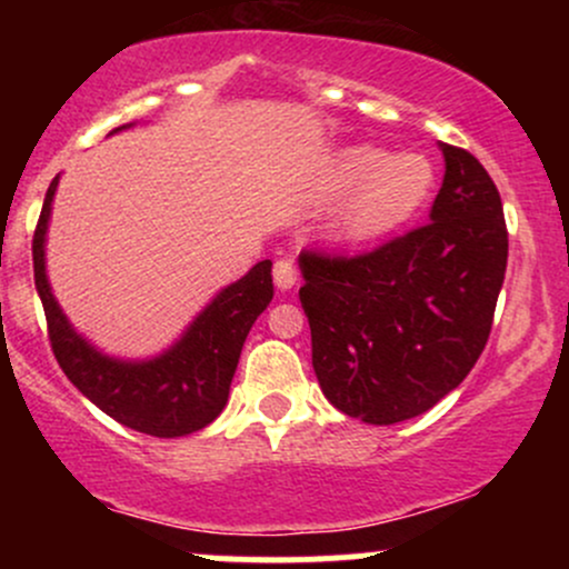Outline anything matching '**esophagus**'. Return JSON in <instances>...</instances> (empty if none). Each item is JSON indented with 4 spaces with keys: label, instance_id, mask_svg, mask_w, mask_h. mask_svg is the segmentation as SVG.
Returning a JSON list of instances; mask_svg holds the SVG:
<instances>
[{
    "label": "esophagus",
    "instance_id": "esophagus-1",
    "mask_svg": "<svg viewBox=\"0 0 569 569\" xmlns=\"http://www.w3.org/2000/svg\"><path fill=\"white\" fill-rule=\"evenodd\" d=\"M272 278H276L280 291L293 289V283H297V264L291 259H278L276 267H272Z\"/></svg>",
    "mask_w": 569,
    "mask_h": 569
}]
</instances>
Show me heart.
Segmentation results:
<instances>
[{"mask_svg": "<svg viewBox=\"0 0 569 569\" xmlns=\"http://www.w3.org/2000/svg\"><path fill=\"white\" fill-rule=\"evenodd\" d=\"M318 189L326 198L350 192L331 234L345 243L388 234L409 221L433 189V166L417 152L388 154L371 143L345 147L326 162Z\"/></svg>", "mask_w": 569, "mask_h": 569, "instance_id": "1", "label": "heart"}]
</instances>
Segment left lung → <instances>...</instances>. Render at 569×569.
<instances>
[{
  "instance_id": "8db88e82",
  "label": "left lung",
  "mask_w": 569,
  "mask_h": 569,
  "mask_svg": "<svg viewBox=\"0 0 569 569\" xmlns=\"http://www.w3.org/2000/svg\"><path fill=\"white\" fill-rule=\"evenodd\" d=\"M439 149L428 224L361 257H299L312 369L323 396L369 426L411 420L466 380L506 278L498 187L471 152Z\"/></svg>"
}]
</instances>
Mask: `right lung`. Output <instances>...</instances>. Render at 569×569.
Instances as JSON below:
<instances>
[{"label":"right lung","mask_w":569,"mask_h":569,"mask_svg":"<svg viewBox=\"0 0 569 569\" xmlns=\"http://www.w3.org/2000/svg\"><path fill=\"white\" fill-rule=\"evenodd\" d=\"M126 128H133V122L114 128L112 133ZM58 179L61 176L50 181L44 194L31 253H34V283L48 318L50 345L63 375L98 409L139 433L179 439L206 428L224 409L248 331L272 302V262L264 259L253 264L243 278L224 286L194 316L184 335L160 356L141 358V361L107 356L69 323L67 312L61 310L50 289L44 243H48Z\"/></svg>","instance_id":"right-lung-1"}]
</instances>
